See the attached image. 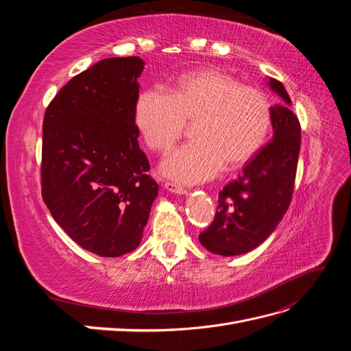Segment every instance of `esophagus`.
I'll list each match as a JSON object with an SVG mask.
<instances>
[{"mask_svg":"<svg viewBox=\"0 0 351 351\" xmlns=\"http://www.w3.org/2000/svg\"><path fill=\"white\" fill-rule=\"evenodd\" d=\"M164 187L168 190V192H173V193H177V195L187 193V189L184 186L178 184V183H174V182H165Z\"/></svg>","mask_w":351,"mask_h":351,"instance_id":"1","label":"esophagus"}]
</instances>
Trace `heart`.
Segmentation results:
<instances>
[{
    "label": "heart",
    "instance_id": "obj_1",
    "mask_svg": "<svg viewBox=\"0 0 351 351\" xmlns=\"http://www.w3.org/2000/svg\"><path fill=\"white\" fill-rule=\"evenodd\" d=\"M187 121H195V141L169 156L162 171L196 183L217 176L224 164L239 167L256 155L271 130L272 107L261 89L217 69L184 73L169 93L147 89L136 101L134 123L152 151H171Z\"/></svg>",
    "mask_w": 351,
    "mask_h": 351
}]
</instances>
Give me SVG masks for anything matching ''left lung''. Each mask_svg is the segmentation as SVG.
Listing matches in <instances>:
<instances>
[{"label": "left lung", "instance_id": "left-lung-1", "mask_svg": "<svg viewBox=\"0 0 351 351\" xmlns=\"http://www.w3.org/2000/svg\"><path fill=\"white\" fill-rule=\"evenodd\" d=\"M281 97L272 107V141L250 158L241 174L218 195L214 221L199 234L202 246L221 256H236L267 240L290 206L300 152V123L290 110L284 84L269 79Z\"/></svg>", "mask_w": 351, "mask_h": 351}]
</instances>
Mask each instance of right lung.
<instances>
[{
  "label": "right lung",
  "mask_w": 351,
  "mask_h": 351,
  "mask_svg": "<svg viewBox=\"0 0 351 351\" xmlns=\"http://www.w3.org/2000/svg\"><path fill=\"white\" fill-rule=\"evenodd\" d=\"M143 66L139 57L101 60L64 84L44 117L42 197L80 247L104 258L139 246L158 195L134 123Z\"/></svg>",
  "instance_id": "1"
}]
</instances>
